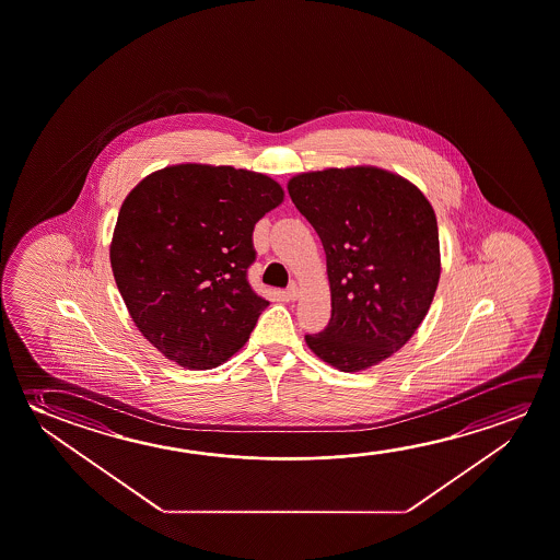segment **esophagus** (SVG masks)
<instances>
[{
  "mask_svg": "<svg viewBox=\"0 0 560 560\" xmlns=\"http://www.w3.org/2000/svg\"><path fill=\"white\" fill-rule=\"evenodd\" d=\"M299 296H301V289H299V284H291V287L287 289V299L294 302L296 299H299Z\"/></svg>",
  "mask_w": 560,
  "mask_h": 560,
  "instance_id": "34e87169",
  "label": "esophagus"
}]
</instances>
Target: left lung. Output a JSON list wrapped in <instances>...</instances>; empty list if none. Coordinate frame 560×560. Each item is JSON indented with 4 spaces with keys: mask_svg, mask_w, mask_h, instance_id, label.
I'll use <instances>...</instances> for the list:
<instances>
[{
    "mask_svg": "<svg viewBox=\"0 0 560 560\" xmlns=\"http://www.w3.org/2000/svg\"><path fill=\"white\" fill-rule=\"evenodd\" d=\"M287 189L318 233L331 293L329 324L306 345L337 371L376 366L413 337L439 287L431 201L371 164L296 174Z\"/></svg>",
    "mask_w": 560,
    "mask_h": 560,
    "instance_id": "1",
    "label": "left lung"
}]
</instances>
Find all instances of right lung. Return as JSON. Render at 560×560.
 I'll use <instances>...</instances> for the list:
<instances>
[{
	"label": "right lung",
	"instance_id": "add662e5",
	"mask_svg": "<svg viewBox=\"0 0 560 560\" xmlns=\"http://www.w3.org/2000/svg\"><path fill=\"white\" fill-rule=\"evenodd\" d=\"M283 199L266 174L201 163L164 166L126 196L110 242L114 281L168 361L209 371L248 341L269 304L246 279L252 233Z\"/></svg>",
	"mask_w": 560,
	"mask_h": 560
}]
</instances>
